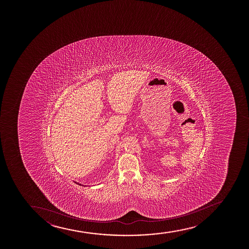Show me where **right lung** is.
<instances>
[{
  "instance_id": "add662e5",
  "label": "right lung",
  "mask_w": 249,
  "mask_h": 249,
  "mask_svg": "<svg viewBox=\"0 0 249 249\" xmlns=\"http://www.w3.org/2000/svg\"><path fill=\"white\" fill-rule=\"evenodd\" d=\"M74 183H76V182H74ZM77 184H79V185H81V183H76Z\"/></svg>"
}]
</instances>
